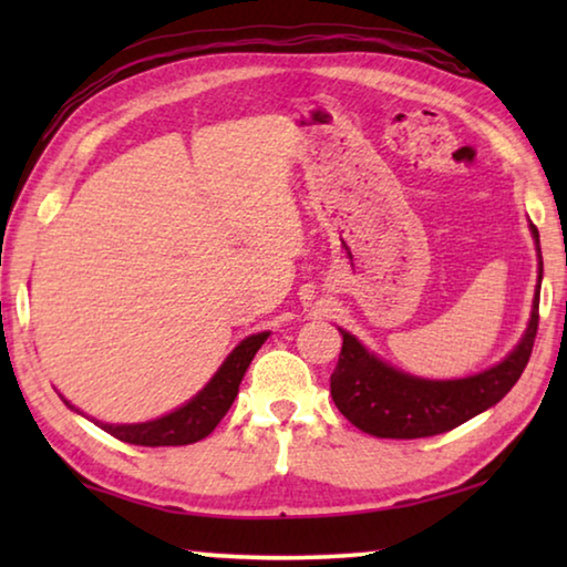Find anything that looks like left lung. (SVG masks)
<instances>
[{"mask_svg": "<svg viewBox=\"0 0 567 567\" xmlns=\"http://www.w3.org/2000/svg\"><path fill=\"white\" fill-rule=\"evenodd\" d=\"M530 233L535 237L537 260H540L530 322L517 348L495 368L463 380H422L390 368L388 362L364 350L358 338L340 330L342 352L330 378V392L334 405L354 427L368 435L392 440L440 435L493 408L511 392L530 360L537 318H540L537 315L543 280L540 235L535 225H530Z\"/></svg>", "mask_w": 567, "mask_h": 567, "instance_id": "1", "label": "left lung"}]
</instances>
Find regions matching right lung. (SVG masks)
<instances>
[{"label":"right lung","instance_id":"obj_1","mask_svg":"<svg viewBox=\"0 0 567 567\" xmlns=\"http://www.w3.org/2000/svg\"><path fill=\"white\" fill-rule=\"evenodd\" d=\"M267 334L270 332H257L239 342L237 348L229 352V358L223 362V368L215 372V378L209 380L195 398L177 408L175 412H169V415H162L150 422H137V425H107V422L100 420H94V425L130 445L169 447L197 443V440L213 433L219 425V420L227 415V410L233 408L239 382H243L249 362H252L255 352L262 348ZM64 405L74 410V405H70L66 400Z\"/></svg>","mask_w":567,"mask_h":567}]
</instances>
